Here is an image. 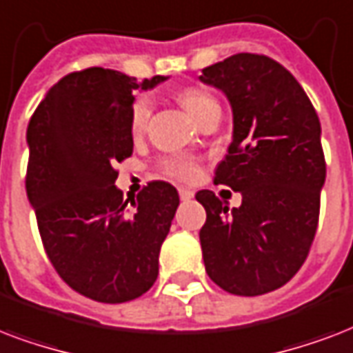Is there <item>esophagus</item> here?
<instances>
[{
  "mask_svg": "<svg viewBox=\"0 0 353 353\" xmlns=\"http://www.w3.org/2000/svg\"><path fill=\"white\" fill-rule=\"evenodd\" d=\"M179 195L182 201H190L191 196H193V191L188 190V188H179Z\"/></svg>",
  "mask_w": 353,
  "mask_h": 353,
  "instance_id": "1",
  "label": "esophagus"
}]
</instances>
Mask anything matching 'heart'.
I'll return each mask as SVG.
<instances>
[{
    "label": "heart",
    "mask_w": 353,
    "mask_h": 353,
    "mask_svg": "<svg viewBox=\"0 0 353 353\" xmlns=\"http://www.w3.org/2000/svg\"><path fill=\"white\" fill-rule=\"evenodd\" d=\"M176 99L185 110L190 112V116L196 121H201L202 117L206 116L208 112L219 106L215 97L210 92L199 86H185L176 94ZM151 117V101L147 97H139L130 106V116H128V130L134 138H138L145 132L147 123ZM160 173L174 180H193L196 176V162L193 158L185 157V154H171V157H163L158 162Z\"/></svg>",
    "instance_id": "1"
}]
</instances>
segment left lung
Returning a JSON list of instances; mask_svg holds the SVG:
<instances>
[{"label": "left lung", "mask_w": 353, "mask_h": 353, "mask_svg": "<svg viewBox=\"0 0 353 353\" xmlns=\"http://www.w3.org/2000/svg\"><path fill=\"white\" fill-rule=\"evenodd\" d=\"M201 81L223 90L234 110L214 184L243 195L228 210L214 191H196L206 272L232 294L270 293L299 272L315 239L326 179L321 121L299 81L267 54H232L204 68Z\"/></svg>", "instance_id": "left-lung-1"}]
</instances>
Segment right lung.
<instances>
[{
	"instance_id": "obj_1",
	"label": "right lung",
	"mask_w": 353,
	"mask_h": 353,
	"mask_svg": "<svg viewBox=\"0 0 353 353\" xmlns=\"http://www.w3.org/2000/svg\"><path fill=\"white\" fill-rule=\"evenodd\" d=\"M162 81L138 84L105 68L68 73L27 127L26 190L46 254L73 291L95 302H130L157 281L179 191L152 180L125 201L114 165L132 154L134 92Z\"/></svg>"
}]
</instances>
